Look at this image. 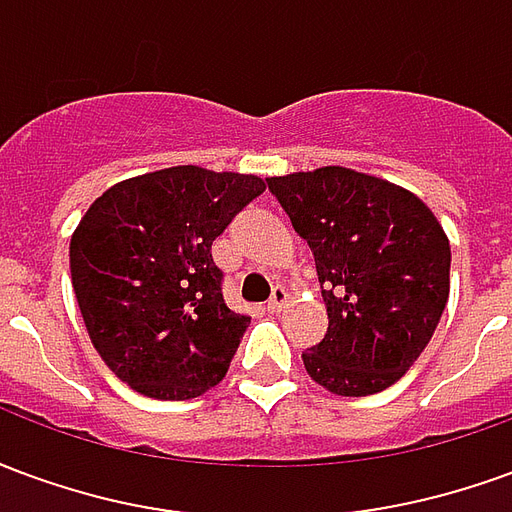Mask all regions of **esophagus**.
Masks as SVG:
<instances>
[{
    "instance_id": "obj_1",
    "label": "esophagus",
    "mask_w": 512,
    "mask_h": 512,
    "mask_svg": "<svg viewBox=\"0 0 512 512\" xmlns=\"http://www.w3.org/2000/svg\"><path fill=\"white\" fill-rule=\"evenodd\" d=\"M285 301H288V290L282 288V285H277L274 293H271V299H268V312H279Z\"/></svg>"
}]
</instances>
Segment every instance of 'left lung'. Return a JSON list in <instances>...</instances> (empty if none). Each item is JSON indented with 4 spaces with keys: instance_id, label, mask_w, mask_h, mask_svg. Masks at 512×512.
<instances>
[{
    "instance_id": "obj_1",
    "label": "left lung",
    "mask_w": 512,
    "mask_h": 512,
    "mask_svg": "<svg viewBox=\"0 0 512 512\" xmlns=\"http://www.w3.org/2000/svg\"><path fill=\"white\" fill-rule=\"evenodd\" d=\"M310 244L329 329L304 351L334 395H376L414 365L450 296V241L417 194L345 167L266 178Z\"/></svg>"
}]
</instances>
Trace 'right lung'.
Listing matches in <instances>:
<instances>
[{
    "instance_id": "add662e5",
    "label": "right lung",
    "mask_w": 512,
    "mask_h": 512,
    "mask_svg": "<svg viewBox=\"0 0 512 512\" xmlns=\"http://www.w3.org/2000/svg\"><path fill=\"white\" fill-rule=\"evenodd\" d=\"M266 191L257 175L169 167L106 189L71 238V279L106 367L139 395L189 400L227 373L252 318L222 296L211 246Z\"/></svg>"
}]
</instances>
